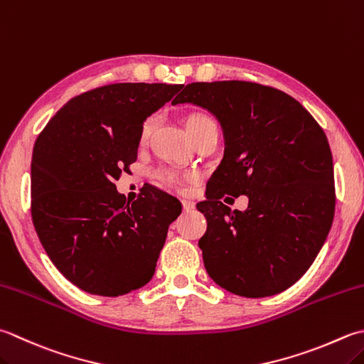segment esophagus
Returning a JSON list of instances; mask_svg holds the SVG:
<instances>
[{"mask_svg":"<svg viewBox=\"0 0 364 364\" xmlns=\"http://www.w3.org/2000/svg\"><path fill=\"white\" fill-rule=\"evenodd\" d=\"M183 208L186 211L192 210V208H194V202H192L191 198H183Z\"/></svg>","mask_w":364,"mask_h":364,"instance_id":"34e87169","label":"esophagus"}]
</instances>
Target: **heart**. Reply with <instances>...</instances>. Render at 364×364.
Segmentation results:
<instances>
[{"mask_svg": "<svg viewBox=\"0 0 364 364\" xmlns=\"http://www.w3.org/2000/svg\"><path fill=\"white\" fill-rule=\"evenodd\" d=\"M206 121H213V119L210 117L202 115V113H194V115L188 117V119H186V131L196 129L197 126L206 123ZM154 123H156L154 118H148L145 121L144 126H141V129H140V141H146L148 140V137H149V135H151V132L154 129ZM166 180L167 181H172L173 178L172 176H166Z\"/></svg>", "mask_w": 364, "mask_h": 364, "instance_id": "heart-1", "label": "heart"}]
</instances>
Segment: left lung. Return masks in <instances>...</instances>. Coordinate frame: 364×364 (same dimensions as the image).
<instances>
[{
  "label": "left lung",
  "mask_w": 364,
  "mask_h": 364,
  "mask_svg": "<svg viewBox=\"0 0 364 364\" xmlns=\"http://www.w3.org/2000/svg\"><path fill=\"white\" fill-rule=\"evenodd\" d=\"M206 109L224 134V156L197 210L206 218L198 241L218 286L246 298L287 290L308 272L334 216L333 156L326 135L294 99L265 85L189 83L172 104ZM224 193L247 195L232 212Z\"/></svg>",
  "instance_id": "left-lung-1"
}]
</instances>
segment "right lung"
<instances>
[{
	"mask_svg": "<svg viewBox=\"0 0 364 364\" xmlns=\"http://www.w3.org/2000/svg\"><path fill=\"white\" fill-rule=\"evenodd\" d=\"M181 88L113 83L82 92L56 112L36 140L34 229L60 273L88 294H129L154 274L181 203L151 186L126 203L115 181L137 161L144 121Z\"/></svg>",
	"mask_w": 364,
	"mask_h": 364,
	"instance_id": "1",
	"label": "right lung"
}]
</instances>
